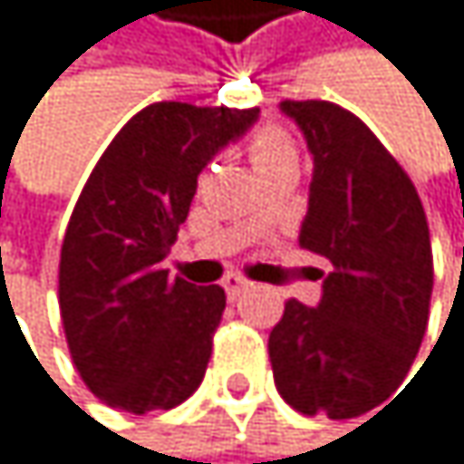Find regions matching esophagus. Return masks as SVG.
<instances>
[{"label":"esophagus","mask_w":464,"mask_h":464,"mask_svg":"<svg viewBox=\"0 0 464 464\" xmlns=\"http://www.w3.org/2000/svg\"><path fill=\"white\" fill-rule=\"evenodd\" d=\"M222 286H225V295H227L230 300H237V297H239V295H245V292H247V286H253V284H250L247 278L237 276V273H230V276H225Z\"/></svg>","instance_id":"34e87169"}]
</instances>
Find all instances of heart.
<instances>
[{
  "instance_id": "heart-1",
  "label": "heart",
  "mask_w": 464,
  "mask_h": 464,
  "mask_svg": "<svg viewBox=\"0 0 464 464\" xmlns=\"http://www.w3.org/2000/svg\"><path fill=\"white\" fill-rule=\"evenodd\" d=\"M286 158H295V147L289 141V136L281 128H261L253 139H250V161L253 169L276 164V161H286Z\"/></svg>"
}]
</instances>
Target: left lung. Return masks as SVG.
I'll list each match as a JSON object with an SVG mask.
<instances>
[{
  "label": "left lung",
  "instance_id": "obj_1",
  "mask_svg": "<svg viewBox=\"0 0 464 464\" xmlns=\"http://www.w3.org/2000/svg\"><path fill=\"white\" fill-rule=\"evenodd\" d=\"M314 172L300 247L325 270L317 306L289 300L270 334L281 398L303 415L359 418L390 398L412 367L434 284L420 198L384 144L351 111L281 102Z\"/></svg>",
  "mask_w": 464,
  "mask_h": 464
}]
</instances>
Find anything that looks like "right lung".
<instances>
[{
  "mask_svg": "<svg viewBox=\"0 0 464 464\" xmlns=\"http://www.w3.org/2000/svg\"><path fill=\"white\" fill-rule=\"evenodd\" d=\"M258 121V108L155 102L97 161L61 247V317L85 387L113 409H172L200 387L225 309L219 286L172 278L200 172Z\"/></svg>",
  "mask_w": 464,
  "mask_h": 464,
  "instance_id": "right-lung-1",
  "label": "right lung"
}]
</instances>
